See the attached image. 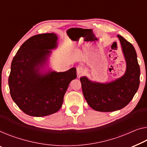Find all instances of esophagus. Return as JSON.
I'll return each instance as SVG.
<instances>
[{
    "label": "esophagus",
    "instance_id": "34e87169",
    "mask_svg": "<svg viewBox=\"0 0 147 147\" xmlns=\"http://www.w3.org/2000/svg\"><path fill=\"white\" fill-rule=\"evenodd\" d=\"M76 72H77L78 76H80V75H82V74L84 73L85 70L82 66H78V67L76 68Z\"/></svg>",
    "mask_w": 147,
    "mask_h": 147
}]
</instances>
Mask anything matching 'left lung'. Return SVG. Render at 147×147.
<instances>
[{
    "label": "left lung",
    "mask_w": 147,
    "mask_h": 147,
    "mask_svg": "<svg viewBox=\"0 0 147 147\" xmlns=\"http://www.w3.org/2000/svg\"><path fill=\"white\" fill-rule=\"evenodd\" d=\"M126 62L125 73L109 82L101 83L82 76V93L88 104L96 111L109 112L125 107L137 92L140 83V67L134 47L117 35Z\"/></svg>",
    "instance_id": "left-lung-1"
}]
</instances>
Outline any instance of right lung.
I'll list each match as a JSON object with an SVG mask.
<instances>
[{
	"label": "right lung",
	"mask_w": 147,
	"mask_h": 147,
	"mask_svg": "<svg viewBox=\"0 0 147 147\" xmlns=\"http://www.w3.org/2000/svg\"><path fill=\"white\" fill-rule=\"evenodd\" d=\"M57 40L54 33L36 35L21 45L13 58L8 78L10 95L27 115L43 117L58 111L70 82L76 78L74 67L59 73L43 71Z\"/></svg>",
	"instance_id": "obj_1"
}]
</instances>
